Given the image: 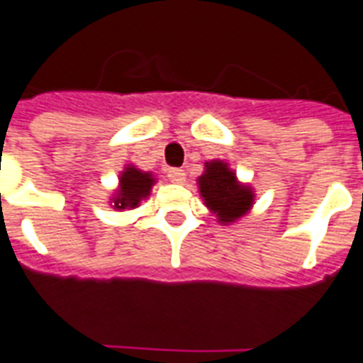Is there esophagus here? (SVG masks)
I'll list each match as a JSON object with an SVG mask.
<instances>
[{"mask_svg": "<svg viewBox=\"0 0 363 363\" xmlns=\"http://www.w3.org/2000/svg\"><path fill=\"white\" fill-rule=\"evenodd\" d=\"M168 178H170L172 184H184L185 172L179 170V168H170V170H168Z\"/></svg>", "mask_w": 363, "mask_h": 363, "instance_id": "34e87169", "label": "esophagus"}]
</instances>
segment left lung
Returning a JSON list of instances; mask_svg holds the SVG:
<instances>
[{
	"label": "left lung",
	"instance_id": "left-lung-1",
	"mask_svg": "<svg viewBox=\"0 0 363 363\" xmlns=\"http://www.w3.org/2000/svg\"><path fill=\"white\" fill-rule=\"evenodd\" d=\"M199 195L205 207L222 226L234 224L255 205V191L250 184H242L236 172L224 160H208L197 178Z\"/></svg>",
	"mask_w": 363,
	"mask_h": 363
}]
</instances>
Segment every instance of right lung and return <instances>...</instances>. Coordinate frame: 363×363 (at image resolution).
Instances as JSON below:
<instances>
[{"mask_svg":"<svg viewBox=\"0 0 363 363\" xmlns=\"http://www.w3.org/2000/svg\"><path fill=\"white\" fill-rule=\"evenodd\" d=\"M156 178L150 172L139 170L135 164H125V168L120 172V184L113 189L110 197V205L116 211H131L141 205L152 191Z\"/></svg>","mask_w":363,"mask_h":363,"instance_id":"1","label":"right lung"}]
</instances>
